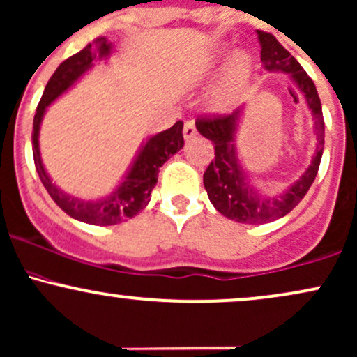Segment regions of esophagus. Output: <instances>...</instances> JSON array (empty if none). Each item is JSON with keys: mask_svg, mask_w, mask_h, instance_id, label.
I'll return each mask as SVG.
<instances>
[{"mask_svg": "<svg viewBox=\"0 0 357 357\" xmlns=\"http://www.w3.org/2000/svg\"><path fill=\"white\" fill-rule=\"evenodd\" d=\"M183 134H185V139L186 140H191V139H195V137H197V125H195V121H186L185 123V128H183Z\"/></svg>", "mask_w": 357, "mask_h": 357, "instance_id": "obj_1", "label": "esophagus"}]
</instances>
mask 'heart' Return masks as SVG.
Here are the masks:
<instances>
[{
	"mask_svg": "<svg viewBox=\"0 0 357 357\" xmlns=\"http://www.w3.org/2000/svg\"><path fill=\"white\" fill-rule=\"evenodd\" d=\"M250 70H252V59H250L249 54L236 52L230 57L229 64H227L223 86H225L227 89H230L234 88V86L242 84L249 77Z\"/></svg>",
	"mask_w": 357,
	"mask_h": 357,
	"instance_id": "obj_1",
	"label": "heart"
}]
</instances>
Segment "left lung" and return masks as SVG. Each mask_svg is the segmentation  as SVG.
I'll return each mask as SVG.
<instances>
[{"label": "left lung", "instance_id": "8db88e82", "mask_svg": "<svg viewBox=\"0 0 357 357\" xmlns=\"http://www.w3.org/2000/svg\"><path fill=\"white\" fill-rule=\"evenodd\" d=\"M257 37L261 42L262 68L291 74L295 84L303 93L313 113V120H315L317 149L312 164L295 185H291V188H288L280 197H264L259 191L254 190L252 185H249L244 169L238 164L234 135L237 130L241 109L237 108L227 115L198 116V132L211 140L215 146V159L203 174V185L208 193L211 205L220 211L223 217L238 223H249V225L278 220L295 208L310 190L312 183L315 181L324 152L322 105H320L319 93L312 77L305 73L298 61L276 40L274 35L257 30Z\"/></svg>", "mask_w": 357, "mask_h": 357}]
</instances>
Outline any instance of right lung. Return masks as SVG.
Segmentation results:
<instances>
[{
	"label": "right lung",
	"instance_id": "right-lung-1",
	"mask_svg": "<svg viewBox=\"0 0 357 357\" xmlns=\"http://www.w3.org/2000/svg\"><path fill=\"white\" fill-rule=\"evenodd\" d=\"M109 52H112V44L105 37H98L93 40V44H88L83 50L66 59L47 83L44 95L37 107V113L33 116V160L42 185L49 191L50 198L57 203V206H61V210H64L69 217L91 223V225H116V223L130 220L139 211L146 208L147 203L151 202L149 197L152 193V188L158 183L159 167L185 146L183 121L179 120L167 130L151 137L140 154L137 155L134 166L123 183L109 197L98 199V202H84V199L69 197L50 181L42 164L40 151H38V130H40V121L45 108L69 86L76 83L86 70L91 69L96 59L108 57Z\"/></svg>",
	"mask_w": 357,
	"mask_h": 357
}]
</instances>
